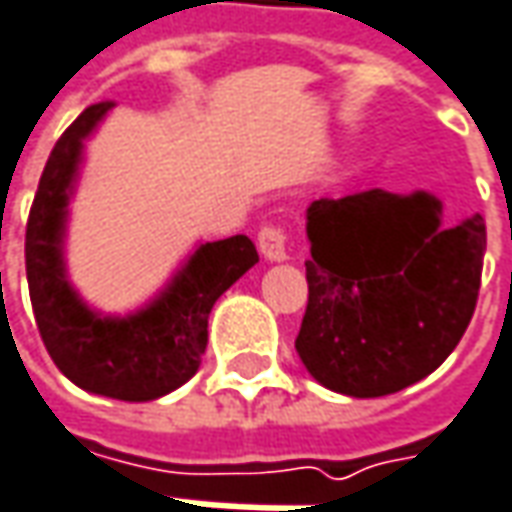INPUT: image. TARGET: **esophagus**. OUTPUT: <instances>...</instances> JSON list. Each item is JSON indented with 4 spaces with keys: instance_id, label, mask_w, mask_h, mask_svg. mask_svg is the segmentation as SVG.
<instances>
[{
    "instance_id": "obj_1",
    "label": "esophagus",
    "mask_w": 512,
    "mask_h": 512,
    "mask_svg": "<svg viewBox=\"0 0 512 512\" xmlns=\"http://www.w3.org/2000/svg\"><path fill=\"white\" fill-rule=\"evenodd\" d=\"M259 250L267 262H287V233L282 227H265L259 233Z\"/></svg>"
}]
</instances>
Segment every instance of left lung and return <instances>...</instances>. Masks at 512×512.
Wrapping results in <instances>:
<instances>
[{"label": "left lung", "instance_id": "left-lung-1", "mask_svg": "<svg viewBox=\"0 0 512 512\" xmlns=\"http://www.w3.org/2000/svg\"><path fill=\"white\" fill-rule=\"evenodd\" d=\"M442 202L382 187L307 207V310L296 353L327 390L376 399L453 353L482 285L479 213L444 225Z\"/></svg>", "mask_w": 512, "mask_h": 512}]
</instances>
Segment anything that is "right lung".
<instances>
[{"label":"right lung","instance_id":"1","mask_svg":"<svg viewBox=\"0 0 512 512\" xmlns=\"http://www.w3.org/2000/svg\"><path fill=\"white\" fill-rule=\"evenodd\" d=\"M110 108L99 102L82 110L50 150L25 233L30 305L50 359L76 387L119 402H153L199 370L210 310L259 253L242 233L199 242L148 305L125 316L90 307L70 285L65 239L85 142Z\"/></svg>","mask_w":512,"mask_h":512}]
</instances>
